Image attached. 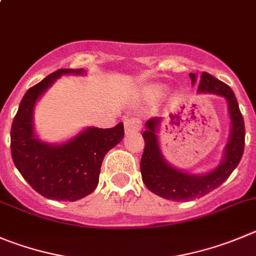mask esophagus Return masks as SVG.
I'll return each mask as SVG.
<instances>
[{
	"mask_svg": "<svg viewBox=\"0 0 256 256\" xmlns=\"http://www.w3.org/2000/svg\"><path fill=\"white\" fill-rule=\"evenodd\" d=\"M142 128V121L138 117H128L125 120V132H136Z\"/></svg>",
	"mask_w": 256,
	"mask_h": 256,
	"instance_id": "34e87169",
	"label": "esophagus"
}]
</instances>
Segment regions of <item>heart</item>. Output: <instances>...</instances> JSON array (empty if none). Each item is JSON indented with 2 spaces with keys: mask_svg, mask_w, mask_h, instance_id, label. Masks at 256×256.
<instances>
[{
  "mask_svg": "<svg viewBox=\"0 0 256 256\" xmlns=\"http://www.w3.org/2000/svg\"><path fill=\"white\" fill-rule=\"evenodd\" d=\"M162 90H163V88H162V87H158V86H156V87H152L150 92L154 93V94H159V93H160Z\"/></svg>",
  "mask_w": 256,
  "mask_h": 256,
  "instance_id": "heart-1",
  "label": "heart"
}]
</instances>
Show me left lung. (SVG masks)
I'll use <instances>...</instances> for the list:
<instances>
[{
    "label": "left lung",
    "instance_id": "1",
    "mask_svg": "<svg viewBox=\"0 0 256 256\" xmlns=\"http://www.w3.org/2000/svg\"><path fill=\"white\" fill-rule=\"evenodd\" d=\"M190 77L192 84H194L197 76L190 73ZM197 92L221 96L228 101L231 120L230 138L225 146L221 163L216 168L204 174H190L172 166L162 154L156 135L162 121L160 117H152L148 120L145 124L146 130L142 132L145 148L140 162L142 182L148 190L166 200L180 202L204 197L225 182L242 158L245 146V125L235 93L226 83L216 80L206 72L200 76Z\"/></svg>",
    "mask_w": 256,
    "mask_h": 256
}]
</instances>
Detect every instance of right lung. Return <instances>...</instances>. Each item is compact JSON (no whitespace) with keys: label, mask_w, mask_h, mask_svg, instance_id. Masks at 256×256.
<instances>
[{"label":"right lung","mask_w":256,"mask_h":256,"mask_svg":"<svg viewBox=\"0 0 256 256\" xmlns=\"http://www.w3.org/2000/svg\"><path fill=\"white\" fill-rule=\"evenodd\" d=\"M84 69H58L31 87L22 97L11 126V155L26 182L45 198L80 200L98 184L104 155L122 140L124 124L111 128H87L63 144H49L34 130L38 100L63 74H84Z\"/></svg>","instance_id":"obj_1"}]
</instances>
